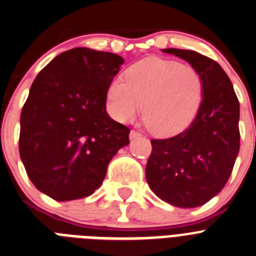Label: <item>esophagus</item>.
Returning a JSON list of instances; mask_svg holds the SVG:
<instances>
[{"label": "esophagus", "instance_id": "34e87169", "mask_svg": "<svg viewBox=\"0 0 256 256\" xmlns=\"http://www.w3.org/2000/svg\"><path fill=\"white\" fill-rule=\"evenodd\" d=\"M139 136H142V134L140 132H138V131H135V130L130 131V139L131 140L136 139V138H139Z\"/></svg>", "mask_w": 256, "mask_h": 256}]
</instances>
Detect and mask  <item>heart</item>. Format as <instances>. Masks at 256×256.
Masks as SVG:
<instances>
[{"mask_svg": "<svg viewBox=\"0 0 256 256\" xmlns=\"http://www.w3.org/2000/svg\"><path fill=\"white\" fill-rule=\"evenodd\" d=\"M204 84L192 66L174 60L146 58L114 79L107 88V110L118 122L139 114L152 132L167 136L180 132L194 120L202 104Z\"/></svg>", "mask_w": 256, "mask_h": 256, "instance_id": "heart-1", "label": "heart"}]
</instances>
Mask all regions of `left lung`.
Here are the masks:
<instances>
[{"label":"left lung","mask_w":256,"mask_h":256,"mask_svg":"<svg viewBox=\"0 0 256 256\" xmlns=\"http://www.w3.org/2000/svg\"><path fill=\"white\" fill-rule=\"evenodd\" d=\"M202 75L204 96L196 117L185 131L152 140L145 177L163 202L196 208L224 188L240 150V104L220 64L190 50L166 48Z\"/></svg>","instance_id":"left-lung-1"}]
</instances>
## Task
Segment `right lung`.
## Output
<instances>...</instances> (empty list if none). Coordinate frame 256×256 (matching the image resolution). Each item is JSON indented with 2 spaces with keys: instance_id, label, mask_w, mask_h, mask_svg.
Returning a JSON list of instances; mask_svg holds the SVG:
<instances>
[{
  "instance_id": "obj_1",
  "label": "right lung",
  "mask_w": 256,
  "mask_h": 256,
  "mask_svg": "<svg viewBox=\"0 0 256 256\" xmlns=\"http://www.w3.org/2000/svg\"><path fill=\"white\" fill-rule=\"evenodd\" d=\"M124 58L78 47L36 75L20 116V158L39 191L57 202L82 199L102 185L128 130L106 111Z\"/></svg>"
}]
</instances>
